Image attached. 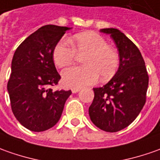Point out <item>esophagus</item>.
Here are the masks:
<instances>
[{
	"mask_svg": "<svg viewBox=\"0 0 160 160\" xmlns=\"http://www.w3.org/2000/svg\"><path fill=\"white\" fill-rule=\"evenodd\" d=\"M80 90V88H72V92L73 94H75V93H78Z\"/></svg>",
	"mask_w": 160,
	"mask_h": 160,
	"instance_id": "1",
	"label": "esophagus"
}]
</instances>
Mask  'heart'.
Segmentation results:
<instances>
[{"instance_id": "heart-1", "label": "heart", "mask_w": 160, "mask_h": 160, "mask_svg": "<svg viewBox=\"0 0 160 160\" xmlns=\"http://www.w3.org/2000/svg\"><path fill=\"white\" fill-rule=\"evenodd\" d=\"M63 39L55 45L52 58L58 67L72 65L77 55L82 56L85 66H72L62 72L63 83L71 88L94 84L98 78L108 81L116 75L120 65V58L114 47L108 45L102 36L94 32L76 34L70 39Z\"/></svg>"}]
</instances>
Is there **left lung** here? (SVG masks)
I'll return each instance as SVG.
<instances>
[{"instance_id": "1", "label": "left lung", "mask_w": 160, "mask_h": 160, "mask_svg": "<svg viewBox=\"0 0 160 160\" xmlns=\"http://www.w3.org/2000/svg\"><path fill=\"white\" fill-rule=\"evenodd\" d=\"M110 34L119 52L120 66L116 75L102 88H94L89 117L94 125L107 132L129 126L146 102L149 76L138 48L120 30L102 29Z\"/></svg>"}]
</instances>
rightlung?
<instances>
[{"label":"right lung","instance_id":"add662e5","mask_svg":"<svg viewBox=\"0 0 160 160\" xmlns=\"http://www.w3.org/2000/svg\"><path fill=\"white\" fill-rule=\"evenodd\" d=\"M68 27L44 25L29 36L15 52L8 91L14 116L26 129L40 132L61 117L72 91H52L61 79L53 61L55 45Z\"/></svg>","mask_w":160,"mask_h":160}]
</instances>
